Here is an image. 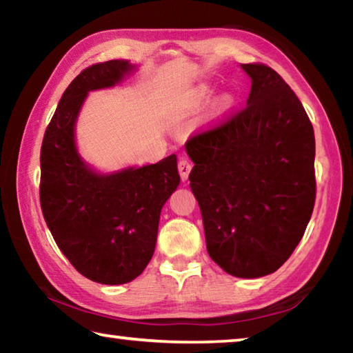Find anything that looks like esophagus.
<instances>
[{"mask_svg":"<svg viewBox=\"0 0 353 353\" xmlns=\"http://www.w3.org/2000/svg\"><path fill=\"white\" fill-rule=\"evenodd\" d=\"M177 168H179V174H181L182 181L185 182V181H187V179H188V174H190L191 168H193V165H191V162H190L188 159L182 157L181 160H179V165H177Z\"/></svg>","mask_w":353,"mask_h":353,"instance_id":"1","label":"esophagus"}]
</instances>
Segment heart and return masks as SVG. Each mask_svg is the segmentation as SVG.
Wrapping results in <instances>:
<instances>
[{"mask_svg": "<svg viewBox=\"0 0 353 353\" xmlns=\"http://www.w3.org/2000/svg\"><path fill=\"white\" fill-rule=\"evenodd\" d=\"M196 97H198V99H205L208 97V90H205V88H202V90H199ZM232 105H234V98H232L230 94H224V97L219 99V107L223 110H230Z\"/></svg>", "mask_w": 353, "mask_h": 353, "instance_id": "1", "label": "heart"}]
</instances>
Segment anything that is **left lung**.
Segmentation results:
<instances>
[{"mask_svg":"<svg viewBox=\"0 0 353 353\" xmlns=\"http://www.w3.org/2000/svg\"><path fill=\"white\" fill-rule=\"evenodd\" d=\"M246 109L190 139V187L208 255L234 277L276 272L302 240L316 196L314 132L301 101L272 68L241 63Z\"/></svg>","mask_w":353,"mask_h":353,"instance_id":"left-lung-1","label":"left lung"}]
</instances>
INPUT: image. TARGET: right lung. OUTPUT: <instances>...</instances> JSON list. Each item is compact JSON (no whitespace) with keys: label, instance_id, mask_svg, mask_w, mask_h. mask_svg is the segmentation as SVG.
Instances as JSON below:
<instances>
[{"label":"right lung","instance_id":"add662e5","mask_svg":"<svg viewBox=\"0 0 353 353\" xmlns=\"http://www.w3.org/2000/svg\"><path fill=\"white\" fill-rule=\"evenodd\" d=\"M137 65L117 59L83 70L63 92L40 151V204L52 238L83 277L103 285L132 282L151 261L160 212L181 183L177 157L103 172L76 145L88 93L112 88Z\"/></svg>","mask_w":353,"mask_h":353}]
</instances>
